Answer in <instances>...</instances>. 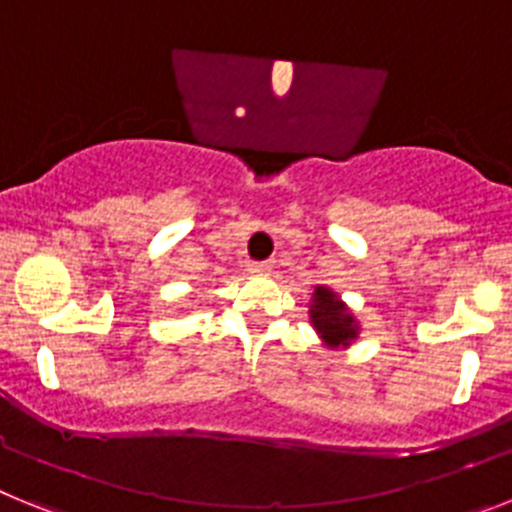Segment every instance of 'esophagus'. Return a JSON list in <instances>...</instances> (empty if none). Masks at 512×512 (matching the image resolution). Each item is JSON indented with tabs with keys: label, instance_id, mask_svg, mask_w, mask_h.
<instances>
[{
	"label": "esophagus",
	"instance_id": "esophagus-1",
	"mask_svg": "<svg viewBox=\"0 0 512 512\" xmlns=\"http://www.w3.org/2000/svg\"><path fill=\"white\" fill-rule=\"evenodd\" d=\"M247 270H250L252 275H268L270 265H268V262H250V268H247Z\"/></svg>",
	"mask_w": 512,
	"mask_h": 512
}]
</instances>
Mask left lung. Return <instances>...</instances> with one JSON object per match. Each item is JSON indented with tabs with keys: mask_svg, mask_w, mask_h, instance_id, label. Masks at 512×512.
Instances as JSON below:
<instances>
[{
	"mask_svg": "<svg viewBox=\"0 0 512 512\" xmlns=\"http://www.w3.org/2000/svg\"><path fill=\"white\" fill-rule=\"evenodd\" d=\"M309 314L311 322H314V330L322 335V340L330 348L350 345V340H355V335H358V324H355L353 314L345 309V304L337 299L330 288H314V304H311Z\"/></svg>",
	"mask_w": 512,
	"mask_h": 512,
	"instance_id": "1",
	"label": "left lung"
}]
</instances>
